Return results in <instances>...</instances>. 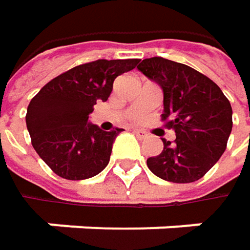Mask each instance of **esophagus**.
Listing matches in <instances>:
<instances>
[{
    "label": "esophagus",
    "instance_id": "1",
    "mask_svg": "<svg viewBox=\"0 0 250 250\" xmlns=\"http://www.w3.org/2000/svg\"><path fill=\"white\" fill-rule=\"evenodd\" d=\"M133 133H134L137 137H140V139H146V137L149 136V133L145 131V130H142V128H133Z\"/></svg>",
    "mask_w": 250,
    "mask_h": 250
}]
</instances>
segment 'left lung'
Returning <instances> with one entry per match:
<instances>
[{"label":"left lung","mask_w":250,"mask_h":250,"mask_svg":"<svg viewBox=\"0 0 250 250\" xmlns=\"http://www.w3.org/2000/svg\"><path fill=\"white\" fill-rule=\"evenodd\" d=\"M137 69L161 85V117L176 136L174 142L162 139L164 150L147 159V168L175 184L198 181L225 153L233 125L229 100L216 82L184 63L155 56Z\"/></svg>","instance_id":"1"}]
</instances>
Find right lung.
Segmentation results:
<instances>
[{
  "mask_svg": "<svg viewBox=\"0 0 250 250\" xmlns=\"http://www.w3.org/2000/svg\"><path fill=\"white\" fill-rule=\"evenodd\" d=\"M140 59H98L49 81L30 101L25 125L37 155L56 175L79 181L110 162L113 142L123 128L104 131L88 123L97 101H107L119 75Z\"/></svg>",
  "mask_w": 250,
  "mask_h": 250,
  "instance_id": "add662e5",
  "label": "right lung"
}]
</instances>
